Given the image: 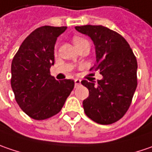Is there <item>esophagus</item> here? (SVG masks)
Returning a JSON list of instances; mask_svg holds the SVG:
<instances>
[{"instance_id": "1", "label": "esophagus", "mask_w": 152, "mask_h": 152, "mask_svg": "<svg viewBox=\"0 0 152 152\" xmlns=\"http://www.w3.org/2000/svg\"><path fill=\"white\" fill-rule=\"evenodd\" d=\"M81 86V80L79 79H75V88H78Z\"/></svg>"}]
</instances>
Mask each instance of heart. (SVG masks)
Returning <instances> with one entry per match:
<instances>
[{"label":"heart","instance_id":"obj_1","mask_svg":"<svg viewBox=\"0 0 152 152\" xmlns=\"http://www.w3.org/2000/svg\"><path fill=\"white\" fill-rule=\"evenodd\" d=\"M72 41H73V43L76 46V48H79L80 46L83 45V44H85V43H89L87 39H85V38L81 37H74L73 39H72Z\"/></svg>","mask_w":152,"mask_h":152}]
</instances>
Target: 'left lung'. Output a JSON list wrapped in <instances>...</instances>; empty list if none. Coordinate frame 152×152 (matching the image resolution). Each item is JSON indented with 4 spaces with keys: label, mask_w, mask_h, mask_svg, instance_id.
Listing matches in <instances>:
<instances>
[{
    "label": "left lung",
    "mask_w": 152,
    "mask_h": 152,
    "mask_svg": "<svg viewBox=\"0 0 152 152\" xmlns=\"http://www.w3.org/2000/svg\"><path fill=\"white\" fill-rule=\"evenodd\" d=\"M95 45L96 64L91 70L103 76L98 84L82 81L89 91L83 100L85 114L94 122L108 125L128 111L137 88V60L128 42L114 30L102 25L76 26Z\"/></svg>",
    "instance_id": "1"
}]
</instances>
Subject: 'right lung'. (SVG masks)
I'll return each instance as SVG.
<instances>
[{"label": "right lung", "mask_w": 152, "mask_h": 152, "mask_svg": "<svg viewBox=\"0 0 152 152\" xmlns=\"http://www.w3.org/2000/svg\"><path fill=\"white\" fill-rule=\"evenodd\" d=\"M66 26L45 25L25 38L13 57L11 86L18 104L30 117L42 121L58 114L74 88L73 80L51 76L54 45Z\"/></svg>", "instance_id": "1"}]
</instances>
